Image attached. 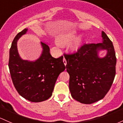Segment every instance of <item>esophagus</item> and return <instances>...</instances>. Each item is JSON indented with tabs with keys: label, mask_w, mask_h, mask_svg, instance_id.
Wrapping results in <instances>:
<instances>
[{
	"label": "esophagus",
	"mask_w": 123,
	"mask_h": 123,
	"mask_svg": "<svg viewBox=\"0 0 123 123\" xmlns=\"http://www.w3.org/2000/svg\"><path fill=\"white\" fill-rule=\"evenodd\" d=\"M63 62H64V64H65V65H67V61H66V59L64 58V59H63Z\"/></svg>",
	"instance_id": "34e87169"
}]
</instances>
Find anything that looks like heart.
I'll list each match as a JSON object with an SVG mask.
<instances>
[{
  "instance_id": "1",
  "label": "heart",
  "mask_w": 123,
  "mask_h": 123,
  "mask_svg": "<svg viewBox=\"0 0 123 123\" xmlns=\"http://www.w3.org/2000/svg\"><path fill=\"white\" fill-rule=\"evenodd\" d=\"M77 31L71 30L67 33L60 35L57 38V41L59 44H66L72 41V39L75 37ZM84 37L82 35L77 36L73 39V41L69 44V48L72 51H77L81 47L83 42Z\"/></svg>"
}]
</instances>
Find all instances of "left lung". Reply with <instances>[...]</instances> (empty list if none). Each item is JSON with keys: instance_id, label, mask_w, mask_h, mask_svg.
<instances>
[{"instance_id": "obj_1", "label": "left lung", "mask_w": 123, "mask_h": 123, "mask_svg": "<svg viewBox=\"0 0 123 123\" xmlns=\"http://www.w3.org/2000/svg\"><path fill=\"white\" fill-rule=\"evenodd\" d=\"M101 37V43L84 44L77 52L64 54L71 96L82 104H92L103 99L116 75L117 59L113 43L103 31ZM103 50L107 51V54L101 58L99 52Z\"/></svg>"}]
</instances>
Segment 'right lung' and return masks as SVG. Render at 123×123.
Listing matches in <instances>:
<instances>
[{"instance_id": "1", "label": "right lung", "mask_w": 123, "mask_h": 123, "mask_svg": "<svg viewBox=\"0 0 123 123\" xmlns=\"http://www.w3.org/2000/svg\"><path fill=\"white\" fill-rule=\"evenodd\" d=\"M28 29L18 33L12 43L9 68L15 88L22 97L34 103L43 101L52 96L55 82L61 72L65 69L63 56H51L48 45L41 42L42 52L34 61L24 60L18 51L19 39Z\"/></svg>"}]
</instances>
